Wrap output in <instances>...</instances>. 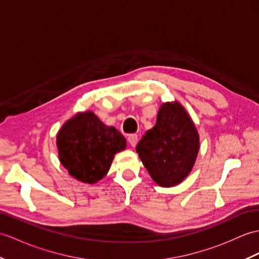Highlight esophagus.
<instances>
[{"mask_svg":"<svg viewBox=\"0 0 259 259\" xmlns=\"http://www.w3.org/2000/svg\"><path fill=\"white\" fill-rule=\"evenodd\" d=\"M128 142L130 143L131 147H136V144L138 142V136L137 135H130L128 137Z\"/></svg>","mask_w":259,"mask_h":259,"instance_id":"34e87169","label":"esophagus"}]
</instances>
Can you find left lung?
<instances>
[{"instance_id":"8db88e82","label":"left lung","mask_w":259,"mask_h":259,"mask_svg":"<svg viewBox=\"0 0 259 259\" xmlns=\"http://www.w3.org/2000/svg\"><path fill=\"white\" fill-rule=\"evenodd\" d=\"M198 149L195 125L179 102L161 106L157 123L136 148L150 176L164 188L177 185L189 176Z\"/></svg>"}]
</instances>
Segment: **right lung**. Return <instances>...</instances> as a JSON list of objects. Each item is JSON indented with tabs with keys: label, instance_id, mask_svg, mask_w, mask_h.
<instances>
[{
	"label": "right lung",
	"instance_id": "1",
	"mask_svg": "<svg viewBox=\"0 0 259 259\" xmlns=\"http://www.w3.org/2000/svg\"><path fill=\"white\" fill-rule=\"evenodd\" d=\"M125 144L115 127H107L92 111L77 113L57 135L62 164L71 177L90 184L106 176L115 154Z\"/></svg>",
	"mask_w": 259,
	"mask_h": 259
}]
</instances>
